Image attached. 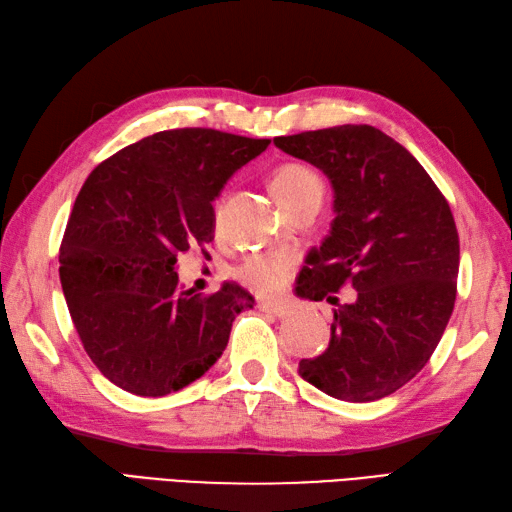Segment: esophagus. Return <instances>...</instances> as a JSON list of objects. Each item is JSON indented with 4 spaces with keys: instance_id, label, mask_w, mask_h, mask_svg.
<instances>
[{
    "instance_id": "1",
    "label": "esophagus",
    "mask_w": 512,
    "mask_h": 512,
    "mask_svg": "<svg viewBox=\"0 0 512 512\" xmlns=\"http://www.w3.org/2000/svg\"><path fill=\"white\" fill-rule=\"evenodd\" d=\"M258 308L263 310V313L273 315V317H286L291 313L289 306H280V304H258Z\"/></svg>"
}]
</instances>
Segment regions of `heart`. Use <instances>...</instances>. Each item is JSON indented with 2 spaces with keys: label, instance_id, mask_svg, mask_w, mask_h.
Returning a JSON list of instances; mask_svg holds the SVG:
<instances>
[{
  "label": "heart",
  "instance_id": "obj_1",
  "mask_svg": "<svg viewBox=\"0 0 512 512\" xmlns=\"http://www.w3.org/2000/svg\"><path fill=\"white\" fill-rule=\"evenodd\" d=\"M271 193L278 202L293 213L295 208L308 204H321L323 199V180L319 173L304 165V162H284L271 173ZM297 267V256L289 249H276V252H263L247 256L236 269L239 278L247 289L258 295H278L289 284L293 271Z\"/></svg>",
  "mask_w": 512,
  "mask_h": 512
}]
</instances>
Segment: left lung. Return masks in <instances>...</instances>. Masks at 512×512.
<instances>
[{"mask_svg": "<svg viewBox=\"0 0 512 512\" xmlns=\"http://www.w3.org/2000/svg\"><path fill=\"white\" fill-rule=\"evenodd\" d=\"M276 147L326 173L330 234L306 256L295 293L354 304L334 310L328 350L299 376L343 402L395 393L426 367L456 302L460 245L450 204L417 158L373 126L276 136Z\"/></svg>", "mask_w": 512, "mask_h": 512, "instance_id": "1", "label": "left lung"}]
</instances>
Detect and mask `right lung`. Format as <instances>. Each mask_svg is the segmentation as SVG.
<instances>
[{"label":"right lung","instance_id":"1","mask_svg":"<svg viewBox=\"0 0 512 512\" xmlns=\"http://www.w3.org/2000/svg\"><path fill=\"white\" fill-rule=\"evenodd\" d=\"M269 139L210 128L145 136L97 165L60 245V284L86 354L119 389L160 397L217 363L254 297L182 291L178 256L215 239L213 202Z\"/></svg>","mask_w":512,"mask_h":512}]
</instances>
